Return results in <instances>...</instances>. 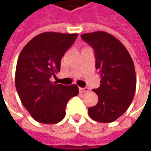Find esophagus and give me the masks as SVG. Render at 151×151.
I'll return each instance as SVG.
<instances>
[{"instance_id": "esophagus-1", "label": "esophagus", "mask_w": 151, "mask_h": 151, "mask_svg": "<svg viewBox=\"0 0 151 151\" xmlns=\"http://www.w3.org/2000/svg\"><path fill=\"white\" fill-rule=\"evenodd\" d=\"M79 90H80V92H82L83 93V92H87L89 91V89L87 87H80Z\"/></svg>"}]
</instances>
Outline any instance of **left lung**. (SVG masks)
Wrapping results in <instances>:
<instances>
[{"label":"left lung","mask_w":151,"mask_h":151,"mask_svg":"<svg viewBox=\"0 0 151 151\" xmlns=\"http://www.w3.org/2000/svg\"><path fill=\"white\" fill-rule=\"evenodd\" d=\"M94 49L96 69L101 85L94 89L98 96L96 106L89 107L91 119L100 123H112L130 106L136 89L134 65L124 45L112 34L103 31L81 35Z\"/></svg>","instance_id":"1"}]
</instances>
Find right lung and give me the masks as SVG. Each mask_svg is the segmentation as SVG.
Returning a JSON list of instances; mask_svg holds the SVG:
<instances>
[{"label": "right lung", "instance_id": "add662e5", "mask_svg": "<svg viewBox=\"0 0 151 151\" xmlns=\"http://www.w3.org/2000/svg\"><path fill=\"white\" fill-rule=\"evenodd\" d=\"M77 36L43 32L21 51L16 68V89L22 105L37 122L59 123L65 116L67 102L79 94L76 85L64 86L50 80L60 72L61 59Z\"/></svg>", "mask_w": 151, "mask_h": 151}]
</instances>
